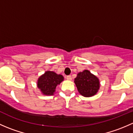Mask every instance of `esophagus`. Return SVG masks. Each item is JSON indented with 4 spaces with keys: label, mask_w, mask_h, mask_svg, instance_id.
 <instances>
[{
    "label": "esophagus",
    "mask_w": 133,
    "mask_h": 133,
    "mask_svg": "<svg viewBox=\"0 0 133 133\" xmlns=\"http://www.w3.org/2000/svg\"><path fill=\"white\" fill-rule=\"evenodd\" d=\"M66 78H67V80H72V77H71V75H68V76H67Z\"/></svg>",
    "instance_id": "34e87169"
}]
</instances>
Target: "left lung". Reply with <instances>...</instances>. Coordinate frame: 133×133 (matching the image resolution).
<instances>
[{
	"label": "left lung",
	"instance_id": "left-lung-1",
	"mask_svg": "<svg viewBox=\"0 0 133 133\" xmlns=\"http://www.w3.org/2000/svg\"><path fill=\"white\" fill-rule=\"evenodd\" d=\"M75 83L80 94L85 97L96 95L100 88L98 78L88 70L80 72L75 78Z\"/></svg>",
	"mask_w": 133,
	"mask_h": 133
}]
</instances>
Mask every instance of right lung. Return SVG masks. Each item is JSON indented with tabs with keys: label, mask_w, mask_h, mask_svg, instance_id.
I'll return each mask as SVG.
<instances>
[{
	"label": "right lung",
	"mask_w": 133,
	"mask_h": 133,
	"mask_svg": "<svg viewBox=\"0 0 133 133\" xmlns=\"http://www.w3.org/2000/svg\"><path fill=\"white\" fill-rule=\"evenodd\" d=\"M64 80L61 75L53 71H46L38 78L37 85L42 92L45 95H53L56 88Z\"/></svg>",
	"instance_id": "right-lung-1"
}]
</instances>
